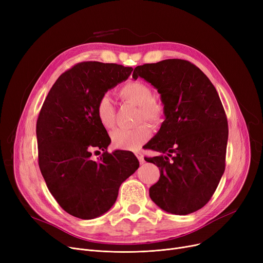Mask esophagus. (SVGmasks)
I'll return each instance as SVG.
<instances>
[{
    "label": "esophagus",
    "instance_id": "34e87169",
    "mask_svg": "<svg viewBox=\"0 0 263 263\" xmlns=\"http://www.w3.org/2000/svg\"><path fill=\"white\" fill-rule=\"evenodd\" d=\"M135 156L137 157V159H139V161H140V163H141V164H143V163L145 162V160H144V156H143V153H142V151H135Z\"/></svg>",
    "mask_w": 263,
    "mask_h": 263
}]
</instances>
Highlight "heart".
Masks as SVG:
<instances>
[{
	"mask_svg": "<svg viewBox=\"0 0 263 263\" xmlns=\"http://www.w3.org/2000/svg\"><path fill=\"white\" fill-rule=\"evenodd\" d=\"M118 98L123 102L136 106L135 121L140 123L133 129H117L110 139L117 149L136 150L143 146L151 136V126L160 127L166 115L164 103L154 97V91L142 81H129L117 90ZM96 115L101 126L112 129L115 126L116 107L107 95L101 96L96 104Z\"/></svg>",
	"mask_w": 263,
	"mask_h": 263,
	"instance_id": "heart-1",
	"label": "heart"
}]
</instances>
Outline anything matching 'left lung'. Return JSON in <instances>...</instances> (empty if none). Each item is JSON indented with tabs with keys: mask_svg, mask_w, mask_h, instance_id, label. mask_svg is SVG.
<instances>
[{
	"mask_svg": "<svg viewBox=\"0 0 263 263\" xmlns=\"http://www.w3.org/2000/svg\"><path fill=\"white\" fill-rule=\"evenodd\" d=\"M132 77L151 83L166 108V119L146 145L165 154L145 158L160 170L150 198L173 214L195 212L211 199L225 171L228 122L218 93L208 77L184 60L137 66Z\"/></svg>",
	"mask_w": 263,
	"mask_h": 263,
	"instance_id": "1",
	"label": "left lung"
}]
</instances>
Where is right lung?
I'll return each mask as SVG.
<instances>
[{
    "label": "right lung",
    "mask_w": 263,
    "mask_h": 263,
    "mask_svg": "<svg viewBox=\"0 0 263 263\" xmlns=\"http://www.w3.org/2000/svg\"><path fill=\"white\" fill-rule=\"evenodd\" d=\"M132 67L82 62L54 83L36 123L38 164L46 184L62 208L82 219L110 209L120 184L140 166L130 151H106L109 136L96 115L107 89L127 80ZM104 154L97 160L91 151Z\"/></svg>",
    "instance_id": "right-lung-1"
}]
</instances>
